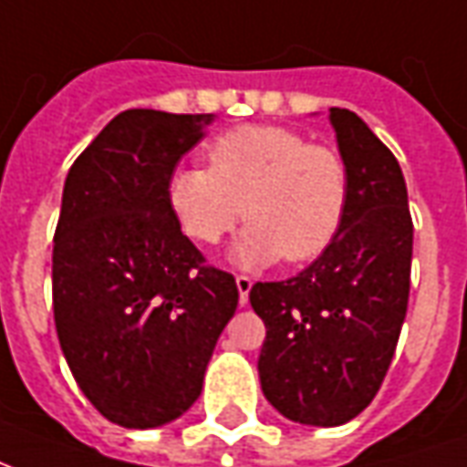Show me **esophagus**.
Masks as SVG:
<instances>
[{
	"instance_id": "obj_1",
	"label": "esophagus",
	"mask_w": 467,
	"mask_h": 467,
	"mask_svg": "<svg viewBox=\"0 0 467 467\" xmlns=\"http://www.w3.org/2000/svg\"><path fill=\"white\" fill-rule=\"evenodd\" d=\"M234 283H237V293H240V305H244L250 297V290H253V280L247 275H237Z\"/></svg>"
}]
</instances>
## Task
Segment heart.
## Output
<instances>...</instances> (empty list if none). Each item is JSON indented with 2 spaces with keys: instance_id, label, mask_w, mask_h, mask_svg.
<instances>
[{
  "instance_id": "1",
  "label": "heart",
  "mask_w": 467,
  "mask_h": 467,
  "mask_svg": "<svg viewBox=\"0 0 467 467\" xmlns=\"http://www.w3.org/2000/svg\"><path fill=\"white\" fill-rule=\"evenodd\" d=\"M207 170L180 167L167 182V202L182 233L217 244L237 220L247 227L233 260L257 270L277 263H310L335 243L350 204L345 157L305 134L243 124L204 147Z\"/></svg>"
}]
</instances>
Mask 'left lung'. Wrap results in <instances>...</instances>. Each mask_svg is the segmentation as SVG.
<instances>
[{
  "mask_svg": "<svg viewBox=\"0 0 467 467\" xmlns=\"http://www.w3.org/2000/svg\"><path fill=\"white\" fill-rule=\"evenodd\" d=\"M330 122L350 170L340 234L285 283H254L263 317L257 360L265 398L287 420L333 428L360 415L380 390L408 313L412 217L395 154L350 109Z\"/></svg>",
  "mask_w": 467,
  "mask_h": 467,
  "instance_id": "1",
  "label": "left lung"
}]
</instances>
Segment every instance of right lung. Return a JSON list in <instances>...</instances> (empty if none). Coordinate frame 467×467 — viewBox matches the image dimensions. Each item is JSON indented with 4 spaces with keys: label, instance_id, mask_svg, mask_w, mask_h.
<instances>
[{
    "label": "right lung",
    "instance_id": "1",
    "mask_svg": "<svg viewBox=\"0 0 467 467\" xmlns=\"http://www.w3.org/2000/svg\"><path fill=\"white\" fill-rule=\"evenodd\" d=\"M213 115L127 109L69 167L52 253L57 337L87 400L122 428L180 418L202 392L237 285L204 263L167 182Z\"/></svg>",
    "mask_w": 467,
    "mask_h": 467
}]
</instances>
